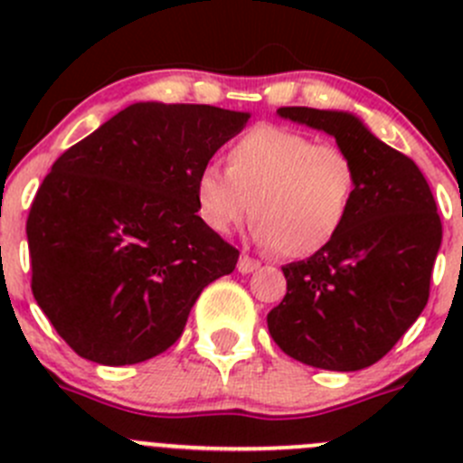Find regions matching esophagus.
<instances>
[{
	"instance_id": "obj_1",
	"label": "esophagus",
	"mask_w": 463,
	"mask_h": 463,
	"mask_svg": "<svg viewBox=\"0 0 463 463\" xmlns=\"http://www.w3.org/2000/svg\"><path fill=\"white\" fill-rule=\"evenodd\" d=\"M258 269H260V261L249 258V255H241L240 261H237V270H240V273H253V270Z\"/></svg>"
}]
</instances>
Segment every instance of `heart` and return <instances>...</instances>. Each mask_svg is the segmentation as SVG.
<instances>
[{
	"label": "heart",
	"mask_w": 463,
	"mask_h": 463,
	"mask_svg": "<svg viewBox=\"0 0 463 463\" xmlns=\"http://www.w3.org/2000/svg\"><path fill=\"white\" fill-rule=\"evenodd\" d=\"M356 193L347 149L266 123L232 141L226 170L205 165L194 179L205 226L226 235L253 213L255 240L293 260L320 253L340 235Z\"/></svg>",
	"instance_id": "b5f03b06"
}]
</instances>
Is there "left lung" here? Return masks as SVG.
<instances>
[{
    "label": "left lung",
    "instance_id": "obj_1",
    "mask_svg": "<svg viewBox=\"0 0 463 463\" xmlns=\"http://www.w3.org/2000/svg\"><path fill=\"white\" fill-rule=\"evenodd\" d=\"M282 118L331 134L356 163L358 193L340 235L282 266L287 296L266 316L287 356L331 372L381 361L430 298L441 219L426 176L352 114L279 107Z\"/></svg>",
    "mask_w": 463,
    "mask_h": 463
}]
</instances>
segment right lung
I'll use <instances>...</instances> for the list:
<instances>
[{"label":"right lung","instance_id":"add662e5","mask_svg":"<svg viewBox=\"0 0 463 463\" xmlns=\"http://www.w3.org/2000/svg\"><path fill=\"white\" fill-rule=\"evenodd\" d=\"M249 120L210 105L137 102L71 145L26 219L31 288L87 361L134 365L179 340L240 250L205 226L194 179Z\"/></svg>","mask_w":463,"mask_h":463}]
</instances>
